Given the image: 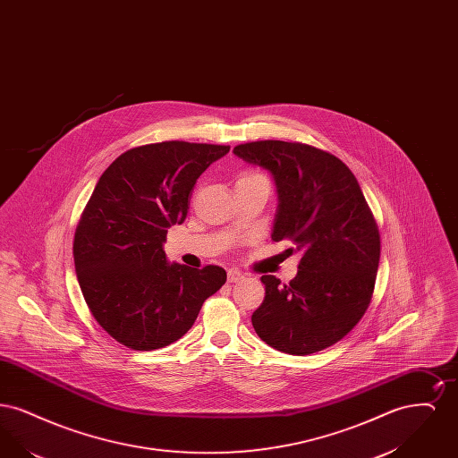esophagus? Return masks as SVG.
<instances>
[{
  "label": "esophagus",
  "mask_w": 458,
  "mask_h": 458,
  "mask_svg": "<svg viewBox=\"0 0 458 458\" xmlns=\"http://www.w3.org/2000/svg\"><path fill=\"white\" fill-rule=\"evenodd\" d=\"M242 278H243L242 271H239V269H228V282L230 284H237Z\"/></svg>",
  "instance_id": "1"
}]
</instances>
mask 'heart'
I'll use <instances>...</instances> for the list:
<instances>
[{
    "label": "heart",
    "instance_id": "obj_1",
    "mask_svg": "<svg viewBox=\"0 0 458 458\" xmlns=\"http://www.w3.org/2000/svg\"><path fill=\"white\" fill-rule=\"evenodd\" d=\"M258 180L267 182L262 174H254V172H245V174H242L239 176V182H258Z\"/></svg>",
    "mask_w": 458,
    "mask_h": 458
}]
</instances>
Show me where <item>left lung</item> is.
<instances>
[{
  "label": "left lung",
  "instance_id": "1",
  "mask_svg": "<svg viewBox=\"0 0 458 458\" xmlns=\"http://www.w3.org/2000/svg\"><path fill=\"white\" fill-rule=\"evenodd\" d=\"M233 153L273 174L278 213L271 239L299 250L297 276L264 275L252 327L269 347L292 355L327 349L349 335L370 304L381 240L349 166L301 142L258 140Z\"/></svg>",
  "mask_w": 458,
  "mask_h": 458
}]
</instances>
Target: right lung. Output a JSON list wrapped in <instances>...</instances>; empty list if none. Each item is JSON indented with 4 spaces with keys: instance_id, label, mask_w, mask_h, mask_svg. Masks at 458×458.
I'll list each match as a JSON object with an SVG mask.
<instances>
[{
    "instance_id": "add662e5",
    "label": "right lung",
    "mask_w": 458,
    "mask_h": 458,
    "mask_svg": "<svg viewBox=\"0 0 458 458\" xmlns=\"http://www.w3.org/2000/svg\"><path fill=\"white\" fill-rule=\"evenodd\" d=\"M230 146L166 140L120 154L101 174L73 239L75 273L90 314L131 350L182 338L226 282L219 266L166 261L172 225L187 218L197 178Z\"/></svg>"
}]
</instances>
